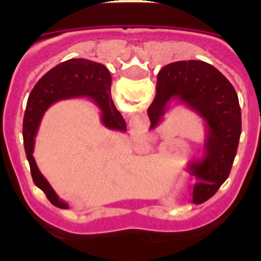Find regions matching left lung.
Instances as JSON below:
<instances>
[{
    "label": "left lung",
    "instance_id": "1",
    "mask_svg": "<svg viewBox=\"0 0 261 261\" xmlns=\"http://www.w3.org/2000/svg\"><path fill=\"white\" fill-rule=\"evenodd\" d=\"M172 100L195 111L206 126L204 156L190 166L199 180L193 187V202L201 204L227 179L237 155L242 133L238 95L213 65L188 60L171 62L158 73L155 98L147 108L150 129L161 123Z\"/></svg>",
    "mask_w": 261,
    "mask_h": 261
}]
</instances>
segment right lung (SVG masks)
Here are the masks:
<instances>
[{
  "label": "right lung",
  "instance_id": "right-lung-1",
  "mask_svg": "<svg viewBox=\"0 0 261 261\" xmlns=\"http://www.w3.org/2000/svg\"><path fill=\"white\" fill-rule=\"evenodd\" d=\"M77 96L93 99L102 110V121L107 128L126 130L125 121L111 98L110 71L102 64L85 59H71L50 69L39 80L27 100L23 119V142L32 180L55 206L61 209H68V204L59 199L47 179L39 171L32 153L41 117L47 108L57 100Z\"/></svg>",
  "mask_w": 261,
  "mask_h": 261
}]
</instances>
